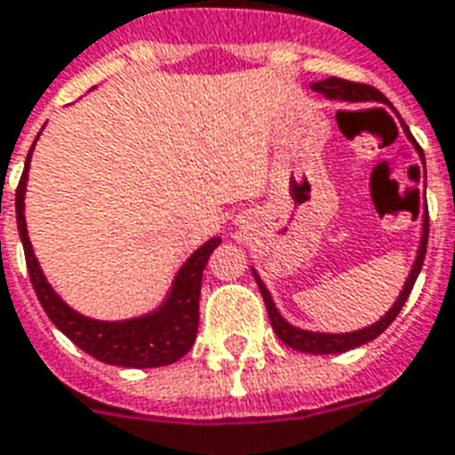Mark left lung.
Listing matches in <instances>:
<instances>
[{"instance_id":"left-lung-1","label":"left lung","mask_w":455,"mask_h":455,"mask_svg":"<svg viewBox=\"0 0 455 455\" xmlns=\"http://www.w3.org/2000/svg\"><path fill=\"white\" fill-rule=\"evenodd\" d=\"M313 91L317 93H324L327 98H336V100H346V102H383V105H390L387 102L386 95L379 91V88L369 86V84H360V81H346V79H339V76H330V79L324 81H317L313 84ZM407 132L409 131L404 128ZM430 217H427V205H426V215H423V238H420V247H419V257H416V264H413L411 273H409L407 283H404V290H402L400 299L395 301V306L386 315L374 323L371 327H364L360 331H350V334H317V331H304V330H297V327H291L287 324L283 317H280L278 308L273 306V299L268 294V290L264 287V283L259 280V275L254 273V280H257V285L261 290V297H264V304H266V311H268V317H271V324H273V331L278 334V339L283 343H287L290 348L294 350H301V353H313V355H331V353H346L350 348H357L362 343L371 341L376 339L379 334L390 327L397 313L402 311V306L404 301L409 299L413 290V283L419 278L420 273V266H423V259H426V250H427V231H430Z\"/></svg>"}]
</instances>
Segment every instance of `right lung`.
<instances>
[{"instance_id":"1","label":"right lung","mask_w":455,"mask_h":455,"mask_svg":"<svg viewBox=\"0 0 455 455\" xmlns=\"http://www.w3.org/2000/svg\"><path fill=\"white\" fill-rule=\"evenodd\" d=\"M29 156H32V149H29L28 165H25L23 177H20L16 189L18 234L23 240L29 280H32L36 299L44 306L46 315L51 317V323L68 339H72L81 350H86L88 355H93L100 362H107V364L135 369L165 367V364H172V362L187 355L196 341V331H198V299H201L203 268H205L210 254L221 240L210 238L205 245L198 247L191 254L189 261L182 266V271L177 273L170 297L165 299V304L156 313L125 320V323H98V320L79 315L51 290L42 268L36 264L32 245H29L23 215Z\"/></svg>"}]
</instances>
